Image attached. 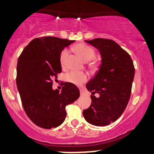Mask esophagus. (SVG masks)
Returning a JSON list of instances; mask_svg holds the SVG:
<instances>
[{
  "label": "esophagus",
  "instance_id": "34e87169",
  "mask_svg": "<svg viewBox=\"0 0 154 154\" xmlns=\"http://www.w3.org/2000/svg\"><path fill=\"white\" fill-rule=\"evenodd\" d=\"M85 95V92L83 91L82 90H80V95H81V96H84Z\"/></svg>",
  "mask_w": 154,
  "mask_h": 154
}]
</instances>
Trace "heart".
I'll list each match as a JSON object with an SVG mask.
<instances>
[{
    "instance_id": "1",
    "label": "heart",
    "mask_w": 154,
    "mask_h": 154,
    "mask_svg": "<svg viewBox=\"0 0 154 154\" xmlns=\"http://www.w3.org/2000/svg\"><path fill=\"white\" fill-rule=\"evenodd\" d=\"M75 50L77 54L80 56L85 61H89L94 58L95 52L93 48L86 44H77L75 45ZM69 54L68 49H64L60 54V63L61 66H63L66 62L67 56ZM65 79L76 85H80L85 82L88 79V75L83 72H70L65 75Z\"/></svg>"
}]
</instances>
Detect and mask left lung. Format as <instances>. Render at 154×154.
I'll list each match as a JSON object with an SVG mask.
<instances>
[{"label":"left lung","mask_w":154,"mask_h":154,"mask_svg":"<svg viewBox=\"0 0 154 154\" xmlns=\"http://www.w3.org/2000/svg\"><path fill=\"white\" fill-rule=\"evenodd\" d=\"M99 51L101 64L94 77L86 84L92 95L91 105L83 111L84 118L95 126L115 122L126 109L131 94L135 67L128 52L109 39L85 40ZM98 93L100 97L94 95Z\"/></svg>","instance_id":"1"}]
</instances>
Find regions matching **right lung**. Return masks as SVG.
<instances>
[{"label": "right lung", "mask_w": 154, "mask_h": 154, "mask_svg": "<svg viewBox=\"0 0 154 154\" xmlns=\"http://www.w3.org/2000/svg\"><path fill=\"white\" fill-rule=\"evenodd\" d=\"M75 40L56 37L32 40L18 59L17 85L24 111L37 126L57 128L66 116L65 108L79 97L75 85L64 82L61 93L52 88L53 79L61 72L60 54Z\"/></svg>", "instance_id": "1"}]
</instances>
